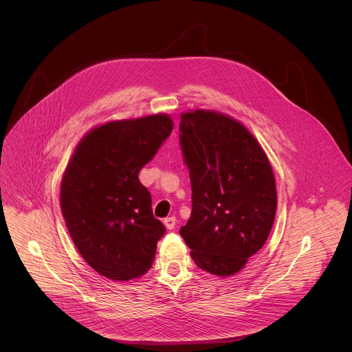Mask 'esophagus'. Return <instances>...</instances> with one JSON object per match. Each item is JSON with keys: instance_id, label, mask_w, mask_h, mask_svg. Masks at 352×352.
<instances>
[{"instance_id": "esophagus-1", "label": "esophagus", "mask_w": 352, "mask_h": 352, "mask_svg": "<svg viewBox=\"0 0 352 352\" xmlns=\"http://www.w3.org/2000/svg\"><path fill=\"white\" fill-rule=\"evenodd\" d=\"M175 224H177V218L175 217H168V218L164 219V226L168 228V230H174Z\"/></svg>"}]
</instances>
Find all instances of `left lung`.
Here are the masks:
<instances>
[{
  "instance_id": "1",
  "label": "left lung",
  "mask_w": 352,
  "mask_h": 352,
  "mask_svg": "<svg viewBox=\"0 0 352 352\" xmlns=\"http://www.w3.org/2000/svg\"><path fill=\"white\" fill-rule=\"evenodd\" d=\"M179 146L192 191L179 234L201 270L232 275L263 248L274 224L270 161L243 124L214 111L181 114Z\"/></svg>"
}]
</instances>
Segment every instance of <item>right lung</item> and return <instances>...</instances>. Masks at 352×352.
<instances>
[{"instance_id": "1", "label": "right lung", "mask_w": 352, "mask_h": 352, "mask_svg": "<svg viewBox=\"0 0 352 352\" xmlns=\"http://www.w3.org/2000/svg\"><path fill=\"white\" fill-rule=\"evenodd\" d=\"M173 131L168 116L104 124L78 144L61 184V211L87 264L114 281L151 268L165 227L138 179Z\"/></svg>"}]
</instances>
